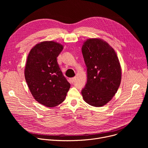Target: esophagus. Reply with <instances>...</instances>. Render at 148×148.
I'll list each match as a JSON object with an SVG mask.
<instances>
[{
    "mask_svg": "<svg viewBox=\"0 0 148 148\" xmlns=\"http://www.w3.org/2000/svg\"><path fill=\"white\" fill-rule=\"evenodd\" d=\"M75 80H76V78L75 77H73V78H70V82L71 84H73L75 81Z\"/></svg>",
    "mask_w": 148,
    "mask_h": 148,
    "instance_id": "esophagus-1",
    "label": "esophagus"
}]
</instances>
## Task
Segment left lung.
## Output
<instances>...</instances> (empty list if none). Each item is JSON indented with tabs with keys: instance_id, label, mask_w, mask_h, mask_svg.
I'll use <instances>...</instances> for the list:
<instances>
[{
	"instance_id": "left-lung-1",
	"label": "left lung",
	"mask_w": 148,
	"mask_h": 148,
	"mask_svg": "<svg viewBox=\"0 0 148 148\" xmlns=\"http://www.w3.org/2000/svg\"><path fill=\"white\" fill-rule=\"evenodd\" d=\"M82 53L87 69V82L81 90L84 100L100 107L111 100L120 86L121 69L114 50L102 40L90 38Z\"/></svg>"
}]
</instances>
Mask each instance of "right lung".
<instances>
[{"instance_id":"obj_1","label":"right lung","mask_w":148,"mask_h":148,"mask_svg":"<svg viewBox=\"0 0 148 148\" xmlns=\"http://www.w3.org/2000/svg\"><path fill=\"white\" fill-rule=\"evenodd\" d=\"M62 49L56 42L43 41L32 48L27 57L26 81L34 99L47 107L64 101L70 88L57 60Z\"/></svg>"}]
</instances>
